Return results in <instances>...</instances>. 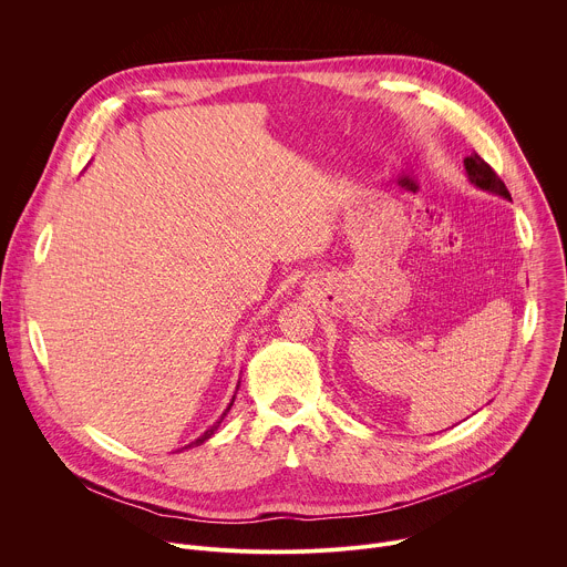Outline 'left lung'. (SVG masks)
Returning a JSON list of instances; mask_svg holds the SVG:
<instances>
[{
	"label": "left lung",
	"mask_w": 567,
	"mask_h": 567,
	"mask_svg": "<svg viewBox=\"0 0 567 567\" xmlns=\"http://www.w3.org/2000/svg\"><path fill=\"white\" fill-rule=\"evenodd\" d=\"M464 168H466V175H468L471 184L480 186L482 190H489V193H496V195H503V197L512 199L505 182L498 177V173L477 152H473L471 156L464 158Z\"/></svg>",
	"instance_id": "left-lung-1"
}]
</instances>
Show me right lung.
<instances>
[{
    "label": "right lung",
    "mask_w": 567,
    "mask_h": 567,
    "mask_svg": "<svg viewBox=\"0 0 567 567\" xmlns=\"http://www.w3.org/2000/svg\"><path fill=\"white\" fill-rule=\"evenodd\" d=\"M230 406H233V401H230V403H228V409H226V411H224V415H221V417H219V420H217V422H215V424H213V426H210V429H208V431H206V433H204V435H202V437H197V440H195V442H190V444H188V446H199V444H204V442H206V440H208V437H210V435H213V433H215V431H217V426H219V424H221V420H224V417H226V413H228V411H230ZM188 446H184V449H188Z\"/></svg>",
    "instance_id": "obj_1"
}]
</instances>
